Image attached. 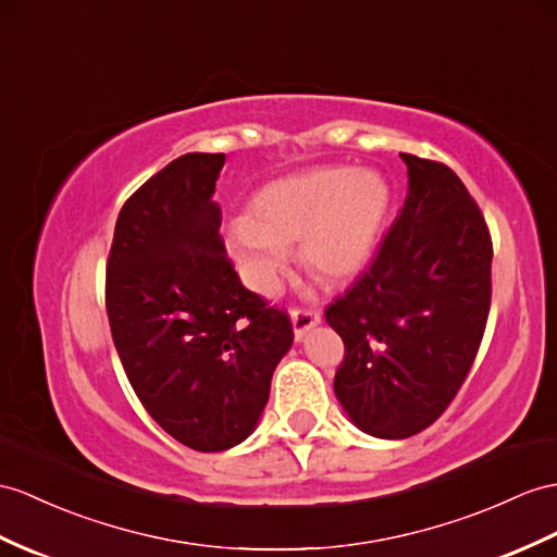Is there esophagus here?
<instances>
[{
  "mask_svg": "<svg viewBox=\"0 0 557 557\" xmlns=\"http://www.w3.org/2000/svg\"><path fill=\"white\" fill-rule=\"evenodd\" d=\"M290 321H293V331H295V341H302L305 333L314 329V325L321 323V311L317 307H300L290 311Z\"/></svg>",
  "mask_w": 557,
  "mask_h": 557,
  "instance_id": "1",
  "label": "esophagus"
}]
</instances>
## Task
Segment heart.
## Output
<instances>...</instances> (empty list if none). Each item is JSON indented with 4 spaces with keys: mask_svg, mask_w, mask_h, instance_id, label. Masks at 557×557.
<instances>
[{
    "mask_svg": "<svg viewBox=\"0 0 557 557\" xmlns=\"http://www.w3.org/2000/svg\"><path fill=\"white\" fill-rule=\"evenodd\" d=\"M389 208L381 174L349 168H314L264 184L250 198L248 216L228 232V250L257 293H274L300 246L302 262L329 281L357 276L371 262Z\"/></svg>",
    "mask_w": 557,
    "mask_h": 557,
    "instance_id": "b5f03b06",
    "label": "heart"
}]
</instances>
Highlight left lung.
<instances>
[{"label":"left lung","mask_w":557,"mask_h":557,"mask_svg":"<svg viewBox=\"0 0 557 557\" xmlns=\"http://www.w3.org/2000/svg\"><path fill=\"white\" fill-rule=\"evenodd\" d=\"M409 194L371 267L325 307L343 337L335 397L363 432L406 440L454 401L492 305V236L444 162L401 153Z\"/></svg>","instance_id":"obj_1"}]
</instances>
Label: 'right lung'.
I'll list each match as a JSON object with an SVG mask.
<instances>
[{"label":"right lung","instance_id":"obj_1","mask_svg":"<svg viewBox=\"0 0 557 557\" xmlns=\"http://www.w3.org/2000/svg\"><path fill=\"white\" fill-rule=\"evenodd\" d=\"M224 153L172 160L122 206L106 262V311L129 385L196 451L255 430L293 345L286 309L243 286L212 200Z\"/></svg>","mask_w":557,"mask_h":557}]
</instances>
